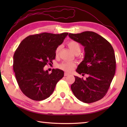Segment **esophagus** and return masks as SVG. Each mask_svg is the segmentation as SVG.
<instances>
[{
	"instance_id": "1",
	"label": "esophagus",
	"mask_w": 127,
	"mask_h": 127,
	"mask_svg": "<svg viewBox=\"0 0 127 127\" xmlns=\"http://www.w3.org/2000/svg\"><path fill=\"white\" fill-rule=\"evenodd\" d=\"M68 75H69V74L68 73H66V72L64 73V76H68Z\"/></svg>"
}]
</instances>
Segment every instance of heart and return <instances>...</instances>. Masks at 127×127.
I'll return each instance as SVG.
<instances>
[{"mask_svg":"<svg viewBox=\"0 0 127 127\" xmlns=\"http://www.w3.org/2000/svg\"><path fill=\"white\" fill-rule=\"evenodd\" d=\"M67 44H68V46H69V48L70 49V50H71L74 54L77 53H80L81 46L79 42L74 40H70L68 42ZM61 48H62L61 45H59L57 47V49H56L55 50L56 55H58L59 54V51L61 50ZM74 66H75L74 63H72V62H63V63H61V64H59L58 65V67L60 69L63 70L64 71L68 72H71L72 70L73 69Z\"/></svg>","mask_w":127,"mask_h":127,"instance_id":"heart-1","label":"heart"}]
</instances>
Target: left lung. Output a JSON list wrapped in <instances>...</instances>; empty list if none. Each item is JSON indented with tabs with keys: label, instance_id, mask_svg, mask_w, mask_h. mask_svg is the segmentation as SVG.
<instances>
[{
	"label": "left lung",
	"instance_id": "1",
	"mask_svg": "<svg viewBox=\"0 0 127 127\" xmlns=\"http://www.w3.org/2000/svg\"><path fill=\"white\" fill-rule=\"evenodd\" d=\"M69 37L85 47V57L76 72L86 80L74 76L70 86L74 96L85 103H92L105 96L114 76L116 69L115 53L111 45L101 36L94 32L69 33Z\"/></svg>",
	"mask_w": 127,
	"mask_h": 127
}]
</instances>
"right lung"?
Masks as SVG:
<instances>
[{"instance_id": "right-lung-1", "label": "right lung", "mask_w": 127, "mask_h": 127, "mask_svg": "<svg viewBox=\"0 0 127 127\" xmlns=\"http://www.w3.org/2000/svg\"><path fill=\"white\" fill-rule=\"evenodd\" d=\"M68 33L43 32L30 35L23 39L13 56V70L19 87L26 96L35 101L49 97L64 72L53 69L49 73L44 67L53 63L55 50Z\"/></svg>"}]
</instances>
